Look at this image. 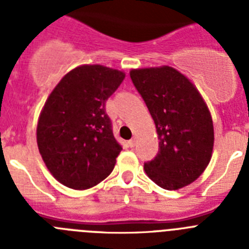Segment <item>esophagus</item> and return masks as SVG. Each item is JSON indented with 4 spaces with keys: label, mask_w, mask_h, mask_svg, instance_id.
<instances>
[{
    "label": "esophagus",
    "mask_w": 249,
    "mask_h": 249,
    "mask_svg": "<svg viewBox=\"0 0 249 249\" xmlns=\"http://www.w3.org/2000/svg\"><path fill=\"white\" fill-rule=\"evenodd\" d=\"M128 146L131 147V148H133V147L136 146V140H135V138H132V140L128 141Z\"/></svg>",
    "instance_id": "34e87169"
}]
</instances>
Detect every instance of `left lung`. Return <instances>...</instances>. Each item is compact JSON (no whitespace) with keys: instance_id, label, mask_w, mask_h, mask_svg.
<instances>
[{"instance_id":"obj_1","label":"left lung","mask_w":249,"mask_h":249,"mask_svg":"<svg viewBox=\"0 0 249 249\" xmlns=\"http://www.w3.org/2000/svg\"><path fill=\"white\" fill-rule=\"evenodd\" d=\"M155 121L158 153L144 172L164 190L195 182L212 157L214 132L210 109L198 89L169 66L129 72Z\"/></svg>"}]
</instances>
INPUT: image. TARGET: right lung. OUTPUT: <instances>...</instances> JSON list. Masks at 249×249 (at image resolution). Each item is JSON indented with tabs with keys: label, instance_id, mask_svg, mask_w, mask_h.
<instances>
[{
	"label": "right lung",
	"instance_id": "1",
	"mask_svg": "<svg viewBox=\"0 0 249 249\" xmlns=\"http://www.w3.org/2000/svg\"><path fill=\"white\" fill-rule=\"evenodd\" d=\"M124 73L101 65L68 72L51 92L37 124V144L46 167L63 186L87 190L113 171L122 151L106 113V101Z\"/></svg>",
	"mask_w": 249,
	"mask_h": 249
}]
</instances>
